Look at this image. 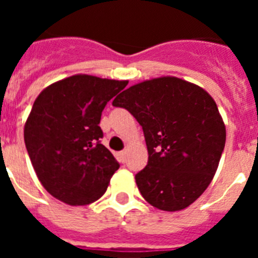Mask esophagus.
Wrapping results in <instances>:
<instances>
[{"mask_svg":"<svg viewBox=\"0 0 258 258\" xmlns=\"http://www.w3.org/2000/svg\"><path fill=\"white\" fill-rule=\"evenodd\" d=\"M118 157H120V161L125 163V161H126V151H120V152H118Z\"/></svg>","mask_w":258,"mask_h":258,"instance_id":"esophagus-1","label":"esophagus"}]
</instances>
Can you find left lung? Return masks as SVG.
<instances>
[{
	"mask_svg": "<svg viewBox=\"0 0 258 258\" xmlns=\"http://www.w3.org/2000/svg\"><path fill=\"white\" fill-rule=\"evenodd\" d=\"M143 129L149 163L136 174L142 197L161 211H182L202 195L216 174L226 127L213 98L173 76L146 80L113 99Z\"/></svg>",
	"mask_w": 258,
	"mask_h": 258,
	"instance_id": "8db88e82",
	"label": "left lung"
}]
</instances>
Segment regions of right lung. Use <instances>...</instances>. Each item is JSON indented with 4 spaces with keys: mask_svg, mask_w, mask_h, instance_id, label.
Masks as SVG:
<instances>
[{
    "mask_svg": "<svg viewBox=\"0 0 258 258\" xmlns=\"http://www.w3.org/2000/svg\"><path fill=\"white\" fill-rule=\"evenodd\" d=\"M127 81L74 75L36 98L24 142L45 190L70 206H86L106 192L120 164L101 143L102 111Z\"/></svg>",
    "mask_w": 258,
    "mask_h": 258,
    "instance_id": "right-lung-1",
    "label": "right lung"
}]
</instances>
